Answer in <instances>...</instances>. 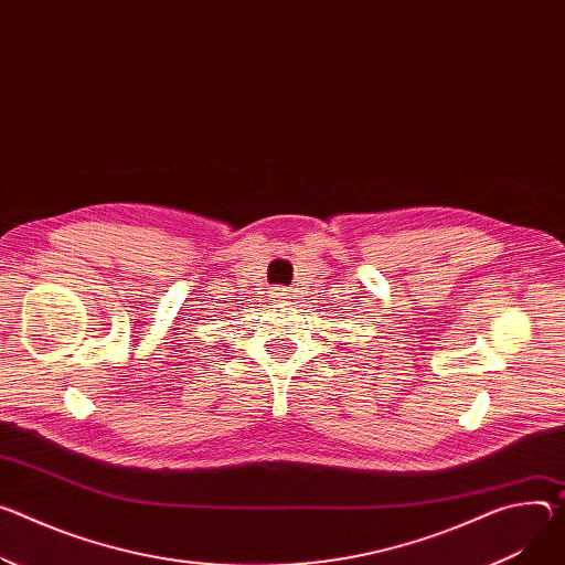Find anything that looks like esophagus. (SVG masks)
Listing matches in <instances>:
<instances>
[{"label": "esophagus", "instance_id": "34e87169", "mask_svg": "<svg viewBox=\"0 0 565 565\" xmlns=\"http://www.w3.org/2000/svg\"><path fill=\"white\" fill-rule=\"evenodd\" d=\"M275 297H277V301H286V299H290V290H286V288H277Z\"/></svg>", "mask_w": 565, "mask_h": 565}]
</instances>
